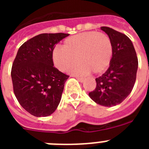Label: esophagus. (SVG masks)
<instances>
[{
  "mask_svg": "<svg viewBox=\"0 0 149 149\" xmlns=\"http://www.w3.org/2000/svg\"><path fill=\"white\" fill-rule=\"evenodd\" d=\"M75 77L77 79V80H78L79 81H80V82L82 83V82H84V77Z\"/></svg>",
  "mask_w": 149,
  "mask_h": 149,
  "instance_id": "34e87169",
  "label": "esophagus"
}]
</instances>
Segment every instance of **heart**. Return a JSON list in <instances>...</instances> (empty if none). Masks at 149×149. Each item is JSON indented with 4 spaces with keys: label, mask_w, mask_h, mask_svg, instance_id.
Instances as JSON below:
<instances>
[{
    "label": "heart",
    "mask_w": 149,
    "mask_h": 149,
    "mask_svg": "<svg viewBox=\"0 0 149 149\" xmlns=\"http://www.w3.org/2000/svg\"><path fill=\"white\" fill-rule=\"evenodd\" d=\"M113 54V47L108 36L88 31L67 38L63 47L56 46L52 51L55 66L65 72L76 60L80 61L68 72L73 74H86L93 72L101 74L108 68Z\"/></svg>",
    "instance_id": "1"
}]
</instances>
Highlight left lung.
I'll list each match as a JSON object with an SVG mask.
<instances>
[{
    "mask_svg": "<svg viewBox=\"0 0 149 149\" xmlns=\"http://www.w3.org/2000/svg\"><path fill=\"white\" fill-rule=\"evenodd\" d=\"M101 30L110 37L113 54L108 69L95 79L96 87L89 96L101 106L113 107L122 103L131 93L136 81L138 59L127 36L108 27H101Z\"/></svg>",
    "mask_w": 149,
    "mask_h": 149,
    "instance_id": "1",
    "label": "left lung"
}]
</instances>
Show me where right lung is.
<instances>
[{
	"label": "right lung",
	"instance_id": "add662e5",
	"mask_svg": "<svg viewBox=\"0 0 149 149\" xmlns=\"http://www.w3.org/2000/svg\"><path fill=\"white\" fill-rule=\"evenodd\" d=\"M68 33H42L21 46L11 72L13 90L26 111L36 117L50 116L60 102L69 76L54 67L52 51Z\"/></svg>",
	"mask_w": 149,
	"mask_h": 149
}]
</instances>
